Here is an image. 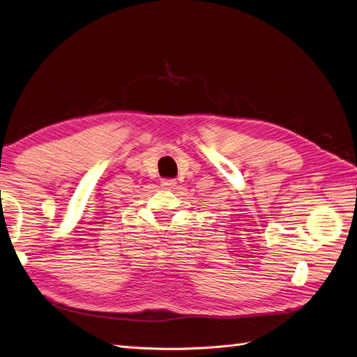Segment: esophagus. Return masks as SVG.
Returning <instances> with one entry per match:
<instances>
[{
    "label": "esophagus",
    "instance_id": "1",
    "mask_svg": "<svg viewBox=\"0 0 357 357\" xmlns=\"http://www.w3.org/2000/svg\"><path fill=\"white\" fill-rule=\"evenodd\" d=\"M160 185H162V188H165V189H172L177 185V181L174 178H167V180H162Z\"/></svg>",
    "mask_w": 357,
    "mask_h": 357
}]
</instances>
